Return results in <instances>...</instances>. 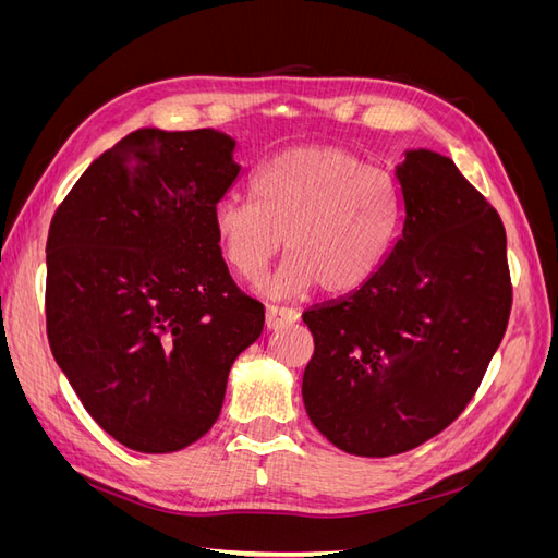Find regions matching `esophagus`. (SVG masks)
Instances as JSON below:
<instances>
[{"mask_svg": "<svg viewBox=\"0 0 558 558\" xmlns=\"http://www.w3.org/2000/svg\"><path fill=\"white\" fill-rule=\"evenodd\" d=\"M298 310L293 307H279V305H269L265 312V326L269 330H279L283 326H291L298 320Z\"/></svg>", "mask_w": 558, "mask_h": 558, "instance_id": "34e87169", "label": "esophagus"}]
</instances>
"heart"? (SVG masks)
<instances>
[{
    "label": "heart",
    "mask_w": 558,
    "mask_h": 558,
    "mask_svg": "<svg viewBox=\"0 0 558 558\" xmlns=\"http://www.w3.org/2000/svg\"><path fill=\"white\" fill-rule=\"evenodd\" d=\"M251 197H226L211 211L221 256L256 281L277 253H289L272 295L318 289L356 291L375 277L398 238V179L340 146H300L269 158L251 179Z\"/></svg>",
    "instance_id": "b5f03b06"
}]
</instances>
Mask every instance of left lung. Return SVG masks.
I'll return each mask as SVG.
<instances>
[{
    "instance_id": "1",
    "label": "left lung",
    "mask_w": 558,
    "mask_h": 558,
    "mask_svg": "<svg viewBox=\"0 0 558 558\" xmlns=\"http://www.w3.org/2000/svg\"><path fill=\"white\" fill-rule=\"evenodd\" d=\"M404 223L375 277L302 314V400L337 449L384 459L428 442L480 388L512 310L498 211L433 150L404 154Z\"/></svg>"
}]
</instances>
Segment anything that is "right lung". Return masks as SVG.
<instances>
[{
  "label": "right lung",
  "mask_w": 558,
  "mask_h": 558,
  "mask_svg": "<svg viewBox=\"0 0 558 558\" xmlns=\"http://www.w3.org/2000/svg\"><path fill=\"white\" fill-rule=\"evenodd\" d=\"M216 130L144 128L93 160L46 242V332L86 412L116 442L170 453L223 408L265 310L234 286L211 211L240 174Z\"/></svg>",
  "instance_id": "add662e5"
}]
</instances>
